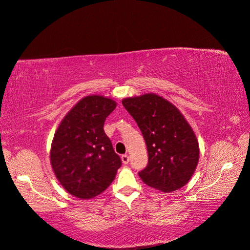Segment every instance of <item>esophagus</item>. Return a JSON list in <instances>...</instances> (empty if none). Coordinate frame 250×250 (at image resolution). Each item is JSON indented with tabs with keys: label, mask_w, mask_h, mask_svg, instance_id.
Masks as SVG:
<instances>
[{
	"label": "esophagus",
	"mask_w": 250,
	"mask_h": 250,
	"mask_svg": "<svg viewBox=\"0 0 250 250\" xmlns=\"http://www.w3.org/2000/svg\"><path fill=\"white\" fill-rule=\"evenodd\" d=\"M121 161H123V163H124L125 165L129 164V162H130V157H129V155H127V154H125V155L121 156Z\"/></svg>",
	"instance_id": "obj_1"
}]
</instances>
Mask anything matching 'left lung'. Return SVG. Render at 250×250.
<instances>
[{
    "label": "left lung",
    "instance_id": "1",
    "mask_svg": "<svg viewBox=\"0 0 250 250\" xmlns=\"http://www.w3.org/2000/svg\"><path fill=\"white\" fill-rule=\"evenodd\" d=\"M125 110L143 133L149 154L139 177L163 192L184 187L193 175L200 158L195 134L180 110L154 93L123 100Z\"/></svg>",
    "mask_w": 250,
    "mask_h": 250
}]
</instances>
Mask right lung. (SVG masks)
<instances>
[{"mask_svg":"<svg viewBox=\"0 0 250 250\" xmlns=\"http://www.w3.org/2000/svg\"><path fill=\"white\" fill-rule=\"evenodd\" d=\"M117 104L89 95L73 106L57 129L50 148V165L61 186L82 200L101 194L121 166L104 125Z\"/></svg>","mask_w":250,"mask_h":250,"instance_id":"obj_1","label":"right lung"}]
</instances>
